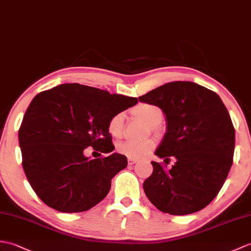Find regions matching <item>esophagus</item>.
Returning a JSON list of instances; mask_svg holds the SVG:
<instances>
[{
  "label": "esophagus",
  "mask_w": 251,
  "mask_h": 251,
  "mask_svg": "<svg viewBox=\"0 0 251 251\" xmlns=\"http://www.w3.org/2000/svg\"><path fill=\"white\" fill-rule=\"evenodd\" d=\"M137 162V160L136 159H131V158H128V165L129 166H132V165H135Z\"/></svg>",
  "instance_id": "34e87169"
}]
</instances>
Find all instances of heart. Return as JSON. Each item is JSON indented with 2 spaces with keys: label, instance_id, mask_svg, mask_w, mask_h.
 Here are the masks:
<instances>
[{
  "label": "heart",
  "instance_id": "b5f03b06",
  "mask_svg": "<svg viewBox=\"0 0 251 251\" xmlns=\"http://www.w3.org/2000/svg\"><path fill=\"white\" fill-rule=\"evenodd\" d=\"M131 114L136 118L143 120L150 125L151 131L156 132L162 120H164V111L162 109L153 103H139L131 110ZM124 129V116L122 113H116L110 118L107 124V130L109 135L114 139H119L123 135ZM155 149V141L148 139L141 142L123 141L116 144V151L121 155H124L131 159H140Z\"/></svg>",
  "mask_w": 251,
  "mask_h": 251
}]
</instances>
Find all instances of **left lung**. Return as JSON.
Here are the masks:
<instances>
[{
	"mask_svg": "<svg viewBox=\"0 0 251 251\" xmlns=\"http://www.w3.org/2000/svg\"><path fill=\"white\" fill-rule=\"evenodd\" d=\"M162 109L167 132L155 154L174 157L171 170L152 161L153 173L143 183L145 195L159 211L188 215L213 201L233 162L235 129L216 93L189 81L161 85L139 97Z\"/></svg>",
	"mask_w": 251,
	"mask_h": 251,
	"instance_id": "left-lung-1",
	"label": "left lung"
}]
</instances>
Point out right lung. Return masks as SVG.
Wrapping results in <instances>:
<instances>
[{"label":"right lung","instance_id":"1","mask_svg":"<svg viewBox=\"0 0 251 251\" xmlns=\"http://www.w3.org/2000/svg\"><path fill=\"white\" fill-rule=\"evenodd\" d=\"M137 102L136 97L78 83L57 85L33 98L18 137L23 170L45 204L62 213H79L108 195L127 157L113 153L89 159L84 151L92 147L112 152L108 121Z\"/></svg>","mask_w":251,"mask_h":251}]
</instances>
